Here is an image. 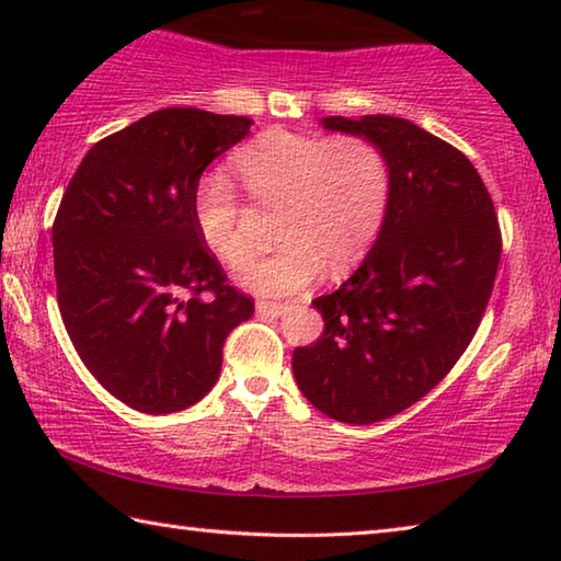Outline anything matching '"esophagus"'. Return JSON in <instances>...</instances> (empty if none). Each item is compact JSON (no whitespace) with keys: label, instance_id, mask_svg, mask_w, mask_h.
Returning a JSON list of instances; mask_svg holds the SVG:
<instances>
[{"label":"esophagus","instance_id":"1","mask_svg":"<svg viewBox=\"0 0 561 561\" xmlns=\"http://www.w3.org/2000/svg\"><path fill=\"white\" fill-rule=\"evenodd\" d=\"M257 311L260 314H267V317H282L284 311H289V304L287 301H257Z\"/></svg>","mask_w":561,"mask_h":561}]
</instances>
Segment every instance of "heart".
<instances>
[{
  "label": "heart",
  "instance_id": "heart-1",
  "mask_svg": "<svg viewBox=\"0 0 561 561\" xmlns=\"http://www.w3.org/2000/svg\"><path fill=\"white\" fill-rule=\"evenodd\" d=\"M234 168L252 205L279 213V250L242 264L252 250L254 210L220 175L197 185L193 215L207 250L230 267L242 264L237 282L254 294H297L324 272V262L331 272H344L381 232L391 165L364 136L321 138L274 128L240 150Z\"/></svg>",
  "mask_w": 561,
  "mask_h": 561
}]
</instances>
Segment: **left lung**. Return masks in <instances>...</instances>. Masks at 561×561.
<instances>
[{
    "label": "left lung",
    "mask_w": 561,
    "mask_h": 561,
    "mask_svg": "<svg viewBox=\"0 0 561 561\" xmlns=\"http://www.w3.org/2000/svg\"><path fill=\"white\" fill-rule=\"evenodd\" d=\"M321 126L383 150L391 201L360 267L311 301L324 331L294 348L291 368L321 413L368 425L421 401L458 364L495 287L502 234L480 173L438 136L396 116Z\"/></svg>",
    "instance_id": "8db88e82"
}]
</instances>
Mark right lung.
I'll use <instances>...</instances> for the list:
<instances>
[{
	"mask_svg": "<svg viewBox=\"0 0 561 561\" xmlns=\"http://www.w3.org/2000/svg\"><path fill=\"white\" fill-rule=\"evenodd\" d=\"M247 116L163 108L99 140L51 227L56 299L93 378L140 413L210 393L230 331L254 299L197 232L203 170L250 133Z\"/></svg>",
	"mask_w": 561,
	"mask_h": 561,
	"instance_id": "obj_1",
	"label": "right lung"
}]
</instances>
